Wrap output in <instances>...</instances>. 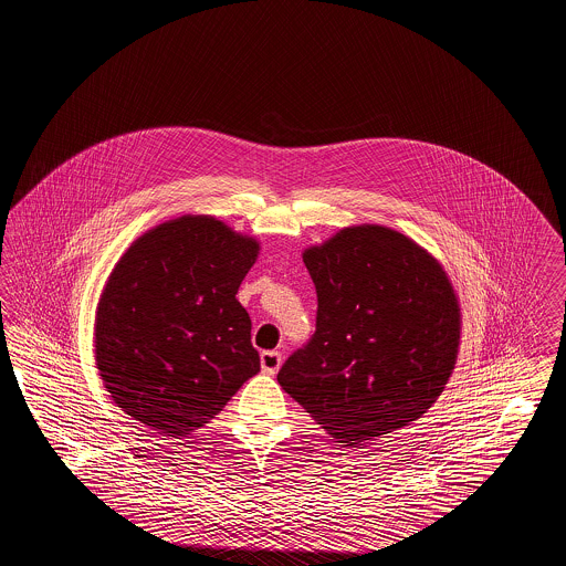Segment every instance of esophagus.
Wrapping results in <instances>:
<instances>
[{"instance_id": "obj_1", "label": "esophagus", "mask_w": 566, "mask_h": 566, "mask_svg": "<svg viewBox=\"0 0 566 566\" xmlns=\"http://www.w3.org/2000/svg\"><path fill=\"white\" fill-rule=\"evenodd\" d=\"M282 367V354L275 350H268L261 354V369L265 374H277V369Z\"/></svg>"}]
</instances>
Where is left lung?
<instances>
[{
	"instance_id": "left-lung-1",
	"label": "left lung",
	"mask_w": 566,
	"mask_h": 566,
	"mask_svg": "<svg viewBox=\"0 0 566 566\" xmlns=\"http://www.w3.org/2000/svg\"><path fill=\"white\" fill-rule=\"evenodd\" d=\"M316 333L280 386L350 448L422 418L457 365V291L427 248L381 224L344 227L303 250Z\"/></svg>"
}]
</instances>
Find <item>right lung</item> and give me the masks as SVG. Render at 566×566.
<instances>
[{"label": "right lung", "instance_id": "right-lung-1", "mask_svg": "<svg viewBox=\"0 0 566 566\" xmlns=\"http://www.w3.org/2000/svg\"><path fill=\"white\" fill-rule=\"evenodd\" d=\"M261 243L214 216L185 214L139 235L95 312V365L127 416L182 439L261 371L235 298Z\"/></svg>", "mask_w": 566, "mask_h": 566}]
</instances>
